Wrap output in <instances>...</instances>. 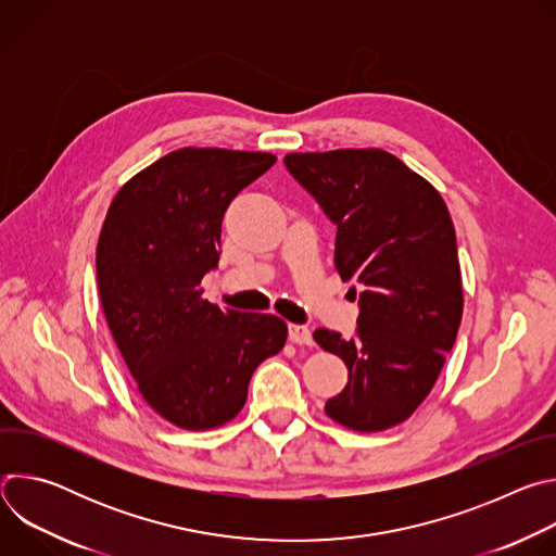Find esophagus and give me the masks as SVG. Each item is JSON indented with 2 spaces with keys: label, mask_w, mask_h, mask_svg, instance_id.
Here are the masks:
<instances>
[{
  "label": "esophagus",
  "mask_w": 556,
  "mask_h": 556,
  "mask_svg": "<svg viewBox=\"0 0 556 556\" xmlns=\"http://www.w3.org/2000/svg\"><path fill=\"white\" fill-rule=\"evenodd\" d=\"M288 339H290L294 345H312V332H309L305 326L290 324V326H288Z\"/></svg>",
  "instance_id": "34e87169"
}]
</instances>
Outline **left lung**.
<instances>
[{
	"instance_id": "obj_1",
	"label": "left lung",
	"mask_w": 556,
	"mask_h": 556,
	"mask_svg": "<svg viewBox=\"0 0 556 556\" xmlns=\"http://www.w3.org/2000/svg\"><path fill=\"white\" fill-rule=\"evenodd\" d=\"M283 163L337 224V273L363 286L352 339L314 332L348 367L326 414L361 433L391 429L425 403L462 321L448 208L429 180L376 147L288 153Z\"/></svg>"
}]
</instances>
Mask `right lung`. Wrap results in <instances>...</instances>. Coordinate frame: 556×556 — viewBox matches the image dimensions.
Listing matches in <instances>:
<instances>
[{"mask_svg": "<svg viewBox=\"0 0 556 556\" xmlns=\"http://www.w3.org/2000/svg\"><path fill=\"white\" fill-rule=\"evenodd\" d=\"M277 155L182 147L127 180L105 215L99 294L116 348L142 401L167 422L206 431L242 412L260 363L281 352L275 314L219 309L202 277L219 262L230 200Z\"/></svg>", "mask_w": 556, "mask_h": 556, "instance_id": "obj_1", "label": "right lung"}]
</instances>
